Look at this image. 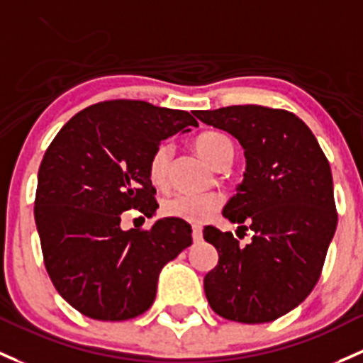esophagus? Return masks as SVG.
<instances>
[{"label":"esophagus","instance_id":"1","mask_svg":"<svg viewBox=\"0 0 363 363\" xmlns=\"http://www.w3.org/2000/svg\"><path fill=\"white\" fill-rule=\"evenodd\" d=\"M191 236H193V240L194 242H200L201 240V228L200 226H193V231H191Z\"/></svg>","mask_w":363,"mask_h":363}]
</instances>
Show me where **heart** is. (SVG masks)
Returning a JSON list of instances; mask_svg holds the SVG:
<instances>
[{"instance_id":"obj_1","label":"heart","mask_w":363,"mask_h":363,"mask_svg":"<svg viewBox=\"0 0 363 363\" xmlns=\"http://www.w3.org/2000/svg\"><path fill=\"white\" fill-rule=\"evenodd\" d=\"M198 155L208 163L216 167L228 152L233 151L231 140L224 133L219 132H205L196 137L194 140ZM172 155V146L169 143H162L150 158L147 174L150 181L156 188H163L167 184V175H169V162ZM220 207V198L212 193H177L174 196L167 198L162 205V213L174 219L186 220V223L200 224L212 216Z\"/></svg>"}]
</instances>
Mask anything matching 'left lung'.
Returning <instances> with one entry per match:
<instances>
[{"label": "left lung", "mask_w": 363, "mask_h": 363, "mask_svg": "<svg viewBox=\"0 0 363 363\" xmlns=\"http://www.w3.org/2000/svg\"><path fill=\"white\" fill-rule=\"evenodd\" d=\"M194 116L242 144L247 169L223 216L254 231L242 247L230 231L205 228L219 254L205 274V296L223 318L273 322L299 306L322 273L337 226L330 165L294 113L249 104Z\"/></svg>", "instance_id": "1"}]
</instances>
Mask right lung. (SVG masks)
<instances>
[{
	"label": "right lung",
	"mask_w": 363,
	"mask_h": 363,
	"mask_svg": "<svg viewBox=\"0 0 363 363\" xmlns=\"http://www.w3.org/2000/svg\"><path fill=\"white\" fill-rule=\"evenodd\" d=\"M188 111L144 101H106L71 118L38 172L34 219L57 292L104 322L150 310L160 272L193 243L186 220L165 217L151 230H121V212L155 216L147 165L163 139L189 132Z\"/></svg>",
	"instance_id": "1"
}]
</instances>
